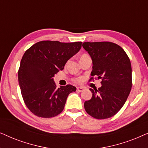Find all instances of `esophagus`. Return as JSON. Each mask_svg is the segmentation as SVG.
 Returning a JSON list of instances; mask_svg holds the SVG:
<instances>
[{
	"mask_svg": "<svg viewBox=\"0 0 148 148\" xmlns=\"http://www.w3.org/2000/svg\"><path fill=\"white\" fill-rule=\"evenodd\" d=\"M76 90H77L78 92H82L84 90V88L82 87H77V88H76Z\"/></svg>",
	"mask_w": 148,
	"mask_h": 148,
	"instance_id": "34e87169",
	"label": "esophagus"
}]
</instances>
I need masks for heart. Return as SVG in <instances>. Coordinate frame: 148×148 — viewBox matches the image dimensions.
Listing matches in <instances>:
<instances>
[{
    "mask_svg": "<svg viewBox=\"0 0 148 148\" xmlns=\"http://www.w3.org/2000/svg\"><path fill=\"white\" fill-rule=\"evenodd\" d=\"M86 56H88L87 55L84 54V55H82V56H81V58H84V57H86ZM73 81H74V82H76V83H81V82H82V78H80V77L75 78H74V79H73Z\"/></svg>",
    "mask_w": 148,
    "mask_h": 148,
    "instance_id": "1",
    "label": "heart"
}]
</instances>
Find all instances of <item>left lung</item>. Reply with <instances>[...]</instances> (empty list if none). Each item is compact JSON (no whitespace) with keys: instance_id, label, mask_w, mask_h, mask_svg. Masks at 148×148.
<instances>
[{"instance_id":"obj_1","label":"left lung","mask_w":148,"mask_h":148,"mask_svg":"<svg viewBox=\"0 0 148 148\" xmlns=\"http://www.w3.org/2000/svg\"><path fill=\"white\" fill-rule=\"evenodd\" d=\"M82 47L92 61L89 80H101V87L90 89L92 95L84 102V109L96 119H109L123 108L131 92V62L123 49L114 42H86Z\"/></svg>"}]
</instances>
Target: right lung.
I'll list each match as a JSON object with an SVG mask.
<instances>
[{"mask_svg":"<svg viewBox=\"0 0 148 148\" xmlns=\"http://www.w3.org/2000/svg\"><path fill=\"white\" fill-rule=\"evenodd\" d=\"M81 47L82 42L42 40L24 53L18 70L19 84L25 106L36 116H58L64 110L68 95L76 91L70 84L58 88L53 78Z\"/></svg>","mask_w":148,"mask_h":148,"instance_id":"right-lung-1","label":"right lung"}]
</instances>
